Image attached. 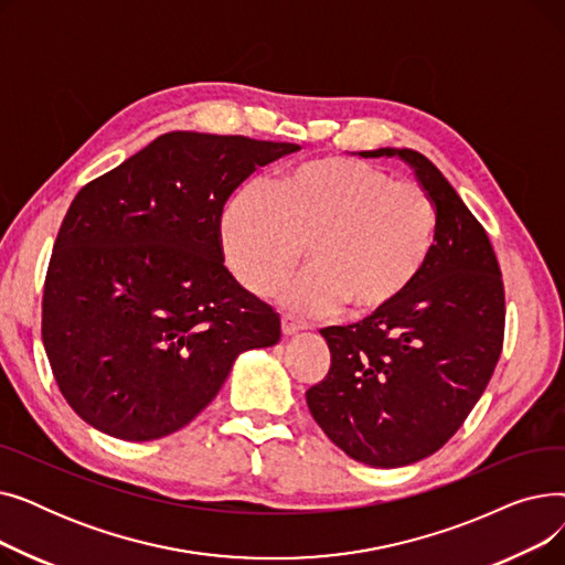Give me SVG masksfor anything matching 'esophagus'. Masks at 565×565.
<instances>
[{
  "instance_id": "obj_1",
  "label": "esophagus",
  "mask_w": 565,
  "mask_h": 565,
  "mask_svg": "<svg viewBox=\"0 0 565 565\" xmlns=\"http://www.w3.org/2000/svg\"><path fill=\"white\" fill-rule=\"evenodd\" d=\"M305 328L302 324L295 320V318H290V316H281V332H284V337H292V334H298V332H302Z\"/></svg>"
}]
</instances>
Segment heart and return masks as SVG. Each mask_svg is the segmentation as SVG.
<instances>
[{
	"mask_svg": "<svg viewBox=\"0 0 565 565\" xmlns=\"http://www.w3.org/2000/svg\"><path fill=\"white\" fill-rule=\"evenodd\" d=\"M435 231L422 185L348 158L295 167L275 192L247 183L220 222L231 270L258 295L288 277L307 247L311 267L281 290L284 305L307 318L341 307L364 318L396 305L422 275Z\"/></svg>",
	"mask_w": 565,
	"mask_h": 565,
	"instance_id": "obj_1",
	"label": "heart"
}]
</instances>
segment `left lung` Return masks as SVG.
<instances>
[{
	"label": "left lung",
	"mask_w": 565,
	"mask_h": 565,
	"mask_svg": "<svg viewBox=\"0 0 565 565\" xmlns=\"http://www.w3.org/2000/svg\"><path fill=\"white\" fill-rule=\"evenodd\" d=\"M360 156L414 171L435 203V245L396 305L320 330L332 364L307 405L352 460L390 469L428 458L462 426L499 362L507 302L488 233L441 171L412 148Z\"/></svg>",
	"instance_id": "left-lung-1"
}]
</instances>
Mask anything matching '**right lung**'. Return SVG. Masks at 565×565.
Returning a JSON list of instances; mask_svg holds the SVG:
<instances>
[{"label":"right lung","instance_id":"obj_1","mask_svg":"<svg viewBox=\"0 0 565 565\" xmlns=\"http://www.w3.org/2000/svg\"><path fill=\"white\" fill-rule=\"evenodd\" d=\"M298 143L167 132L84 185L58 228L43 345L96 430L151 441L188 426L235 360L281 337L279 313L224 267V203Z\"/></svg>","mask_w":565,"mask_h":565}]
</instances>
